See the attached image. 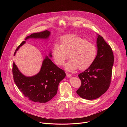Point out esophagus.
Segmentation results:
<instances>
[{
  "label": "esophagus",
  "mask_w": 127,
  "mask_h": 127,
  "mask_svg": "<svg viewBox=\"0 0 127 127\" xmlns=\"http://www.w3.org/2000/svg\"><path fill=\"white\" fill-rule=\"evenodd\" d=\"M66 76H67V77H68V78H70V77H71L72 76V75H71V74H70L66 73Z\"/></svg>",
  "instance_id": "34e87169"
}]
</instances>
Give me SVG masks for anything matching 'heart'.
<instances>
[{
	"instance_id": "1",
	"label": "heart",
	"mask_w": 127,
	"mask_h": 127,
	"mask_svg": "<svg viewBox=\"0 0 127 127\" xmlns=\"http://www.w3.org/2000/svg\"><path fill=\"white\" fill-rule=\"evenodd\" d=\"M61 44H55L52 49V56L55 63L62 66L69 57L70 60L65 65L69 71L77 69L83 70L92 65L97 55L95 45L80 36L67 34L60 39Z\"/></svg>"
}]
</instances>
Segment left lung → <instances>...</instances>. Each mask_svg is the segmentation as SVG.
<instances>
[{"mask_svg": "<svg viewBox=\"0 0 127 127\" xmlns=\"http://www.w3.org/2000/svg\"><path fill=\"white\" fill-rule=\"evenodd\" d=\"M97 54L88 68L78 75L80 87L76 91L82 98L95 99L104 94L109 88L112 79L114 54L111 46L100 35L97 38Z\"/></svg>", "mask_w": 127, "mask_h": 127, "instance_id": "left-lung-1", "label": "left lung"}]
</instances>
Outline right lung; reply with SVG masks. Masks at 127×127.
Masks as SVG:
<instances>
[{"label": "right lung", "instance_id": "right-lung-1", "mask_svg": "<svg viewBox=\"0 0 127 127\" xmlns=\"http://www.w3.org/2000/svg\"><path fill=\"white\" fill-rule=\"evenodd\" d=\"M50 32L47 30L35 32L26 38L47 39ZM26 43L24 41L17 47L14 56L20 47ZM50 56L52 55L50 54ZM12 74L14 81L24 96L33 102L45 103L50 100L56 95L59 83L66 76L64 70L54 64L48 56L44 60L39 73L32 77L24 75L13 62Z\"/></svg>", "mask_w": 127, "mask_h": 127}]
</instances>
